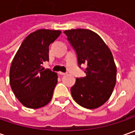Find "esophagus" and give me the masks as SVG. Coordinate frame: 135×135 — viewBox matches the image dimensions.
<instances>
[{
    "mask_svg": "<svg viewBox=\"0 0 135 135\" xmlns=\"http://www.w3.org/2000/svg\"><path fill=\"white\" fill-rule=\"evenodd\" d=\"M59 75H65L66 73H64V72H59Z\"/></svg>",
    "mask_w": 135,
    "mask_h": 135,
    "instance_id": "esophagus-1",
    "label": "esophagus"
}]
</instances>
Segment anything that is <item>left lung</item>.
<instances>
[{
  "label": "left lung",
  "mask_w": 135,
  "mask_h": 135,
  "mask_svg": "<svg viewBox=\"0 0 135 135\" xmlns=\"http://www.w3.org/2000/svg\"><path fill=\"white\" fill-rule=\"evenodd\" d=\"M74 49L79 68L86 65V76L76 79L70 88L74 101L87 109L101 106L111 95L117 80V67L110 49L98 34L90 30L64 31ZM83 69V68H82Z\"/></svg>",
  "instance_id": "left-lung-1"
}]
</instances>
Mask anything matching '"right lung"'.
<instances>
[{"label":"right lung","instance_id":"1","mask_svg":"<svg viewBox=\"0 0 135 135\" xmlns=\"http://www.w3.org/2000/svg\"><path fill=\"white\" fill-rule=\"evenodd\" d=\"M60 31L39 29L30 34L14 56L9 70V83L14 95L24 106L32 109L44 107L51 101L58 76L42 68L49 61V46Z\"/></svg>","mask_w":135,"mask_h":135}]
</instances>
